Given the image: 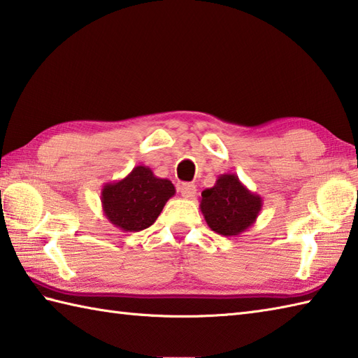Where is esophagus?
Listing matches in <instances>:
<instances>
[{"label": "esophagus", "instance_id": "1", "mask_svg": "<svg viewBox=\"0 0 358 358\" xmlns=\"http://www.w3.org/2000/svg\"><path fill=\"white\" fill-rule=\"evenodd\" d=\"M178 191L185 199H192V197H195V194H197V187L191 183H183V185H180Z\"/></svg>", "mask_w": 358, "mask_h": 358}]
</instances>
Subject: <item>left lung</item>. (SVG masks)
<instances>
[{"label": "left lung", "mask_w": 358, "mask_h": 358, "mask_svg": "<svg viewBox=\"0 0 358 358\" xmlns=\"http://www.w3.org/2000/svg\"><path fill=\"white\" fill-rule=\"evenodd\" d=\"M262 197L245 186L236 173H223L201 192L200 211L208 227L222 236H239L255 225Z\"/></svg>", "instance_id": "obj_1"}]
</instances>
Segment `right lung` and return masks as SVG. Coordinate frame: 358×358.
Segmentation results:
<instances>
[{
  "mask_svg": "<svg viewBox=\"0 0 358 358\" xmlns=\"http://www.w3.org/2000/svg\"><path fill=\"white\" fill-rule=\"evenodd\" d=\"M173 195L171 180L155 177L150 167L136 166L127 177L102 186V211L111 225L135 233L155 223Z\"/></svg>",
  "mask_w": 358,
  "mask_h": 358,
  "instance_id": "obj_1",
  "label": "right lung"
}]
</instances>
